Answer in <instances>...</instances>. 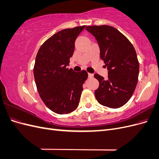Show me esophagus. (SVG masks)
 I'll return each mask as SVG.
<instances>
[{
  "label": "esophagus",
  "instance_id": "1",
  "mask_svg": "<svg viewBox=\"0 0 159 159\" xmlns=\"http://www.w3.org/2000/svg\"><path fill=\"white\" fill-rule=\"evenodd\" d=\"M88 77H89V78H93V74H91V73H88Z\"/></svg>",
  "mask_w": 159,
  "mask_h": 159
}]
</instances>
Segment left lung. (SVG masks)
Masks as SVG:
<instances>
[{
	"label": "left lung",
	"mask_w": 159,
	"mask_h": 159,
	"mask_svg": "<svg viewBox=\"0 0 159 159\" xmlns=\"http://www.w3.org/2000/svg\"><path fill=\"white\" fill-rule=\"evenodd\" d=\"M95 37L100 57L108 69V78L94 75L99 82L95 91L98 102L110 108H119L131 98L138 82L139 62L134 48L116 28L108 26H89L85 28Z\"/></svg>",
	"instance_id": "8db88e82"
}]
</instances>
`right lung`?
<instances>
[{
  "instance_id": "add662e5",
  "label": "right lung",
  "mask_w": 159,
  "mask_h": 159,
  "mask_svg": "<svg viewBox=\"0 0 159 159\" xmlns=\"http://www.w3.org/2000/svg\"><path fill=\"white\" fill-rule=\"evenodd\" d=\"M85 26L66 28L46 40L38 50L34 75L43 102L52 111L68 114L78 107L88 74L66 67L73 56L75 41Z\"/></svg>"
}]
</instances>
